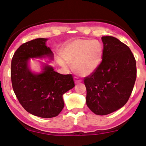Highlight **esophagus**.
I'll use <instances>...</instances> for the list:
<instances>
[{
  "label": "esophagus",
  "instance_id": "obj_1",
  "mask_svg": "<svg viewBox=\"0 0 146 146\" xmlns=\"http://www.w3.org/2000/svg\"><path fill=\"white\" fill-rule=\"evenodd\" d=\"M74 82L76 84H78V83H80V82H82V79H80V78L78 77L75 76L74 77Z\"/></svg>",
  "mask_w": 146,
  "mask_h": 146
}]
</instances>
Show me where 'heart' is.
<instances>
[{
  "instance_id": "1",
  "label": "heart",
  "mask_w": 146,
  "mask_h": 146,
  "mask_svg": "<svg viewBox=\"0 0 146 146\" xmlns=\"http://www.w3.org/2000/svg\"><path fill=\"white\" fill-rule=\"evenodd\" d=\"M103 52V47L99 42L78 39L65 46L62 50V56L73 64L74 70L78 74L86 76L98 68L102 61ZM59 63L64 67L67 66L62 60H59Z\"/></svg>"
}]
</instances>
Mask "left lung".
I'll list each match as a JSON object with an SVG mask.
<instances>
[{
	"instance_id": "8db88e82",
	"label": "left lung",
	"mask_w": 146,
	"mask_h": 146,
	"mask_svg": "<svg viewBox=\"0 0 146 146\" xmlns=\"http://www.w3.org/2000/svg\"><path fill=\"white\" fill-rule=\"evenodd\" d=\"M103 58L96 70L84 78L86 104L93 113L106 115L127 103L136 79V62L127 45L112 36L101 37Z\"/></svg>"
}]
</instances>
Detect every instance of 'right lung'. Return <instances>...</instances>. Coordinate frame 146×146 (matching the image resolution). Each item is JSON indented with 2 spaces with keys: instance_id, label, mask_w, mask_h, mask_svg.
Returning <instances> with one entry per match:
<instances>
[{
  "instance_id": "obj_1",
  "label": "right lung",
  "mask_w": 146,
  "mask_h": 146,
  "mask_svg": "<svg viewBox=\"0 0 146 146\" xmlns=\"http://www.w3.org/2000/svg\"><path fill=\"white\" fill-rule=\"evenodd\" d=\"M47 39L38 38L23 43L14 52L11 62L12 88L21 105L28 113L41 118L56 117L64 108L62 96L75 86L72 74H60L45 65L43 72L29 70V58L52 57L45 45Z\"/></svg>"
}]
</instances>
